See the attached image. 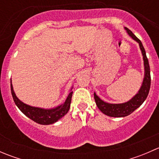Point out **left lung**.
I'll return each mask as SVG.
<instances>
[{"label":"left lung","mask_w":159,"mask_h":159,"mask_svg":"<svg viewBox=\"0 0 159 159\" xmlns=\"http://www.w3.org/2000/svg\"><path fill=\"white\" fill-rule=\"evenodd\" d=\"M129 35L133 40L139 43V48L142 51V56H143L144 61V68H145V75H144L143 81H142V86L139 90L137 94L131 98L129 101L125 102V103L120 104H111L102 101L98 96L94 93V98L95 103L97 105L99 110L105 115L110 117H115V118H121V117H125L132 113L134 110L142 105L145 99L148 97V94L150 90L151 85V75H150V67H149L148 60L147 58L145 48L142 45L140 40L130 30L129 28H125Z\"/></svg>","instance_id":"obj_1"}]
</instances>
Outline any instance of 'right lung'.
<instances>
[{
	"label": "right lung",
	"mask_w": 159,
	"mask_h": 159,
	"mask_svg": "<svg viewBox=\"0 0 159 159\" xmlns=\"http://www.w3.org/2000/svg\"><path fill=\"white\" fill-rule=\"evenodd\" d=\"M72 89H73V87L70 89V93L68 94L67 99L63 104L53 108H38V107L30 106V105L22 102L16 96L11 79V94H12L14 103L17 105V108L30 119L33 120L34 121L40 125H44L54 124V123L57 122L59 119L63 118L68 113L70 106V102H71L72 94H73V91H71Z\"/></svg>",
	"instance_id": "right-lung-1"
}]
</instances>
